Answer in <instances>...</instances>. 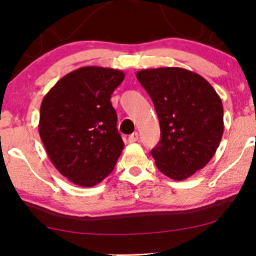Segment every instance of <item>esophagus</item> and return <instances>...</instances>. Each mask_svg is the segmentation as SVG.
I'll use <instances>...</instances> for the list:
<instances>
[{
  "label": "esophagus",
  "mask_w": 256,
  "mask_h": 256,
  "mask_svg": "<svg viewBox=\"0 0 256 256\" xmlns=\"http://www.w3.org/2000/svg\"><path fill=\"white\" fill-rule=\"evenodd\" d=\"M128 141L130 142V143L138 142V132H132V135H129V138H128Z\"/></svg>",
  "instance_id": "1"
}]
</instances>
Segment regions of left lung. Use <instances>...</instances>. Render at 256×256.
<instances>
[{"label":"left lung","mask_w":256,"mask_h":256,"mask_svg":"<svg viewBox=\"0 0 256 256\" xmlns=\"http://www.w3.org/2000/svg\"><path fill=\"white\" fill-rule=\"evenodd\" d=\"M136 78L152 98L160 141L152 150L156 166L183 180L208 164L224 132V108L208 80L182 68H146Z\"/></svg>","instance_id":"left-lung-1"}]
</instances>
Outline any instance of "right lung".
<instances>
[{"label":"right lung","instance_id":"add662e5","mask_svg":"<svg viewBox=\"0 0 256 256\" xmlns=\"http://www.w3.org/2000/svg\"><path fill=\"white\" fill-rule=\"evenodd\" d=\"M124 79L120 70L85 66L62 76L42 101V142L56 169L73 184L90 188L100 183L124 150L110 104Z\"/></svg>","mask_w":256,"mask_h":256}]
</instances>
